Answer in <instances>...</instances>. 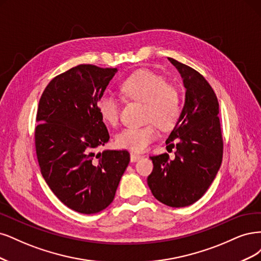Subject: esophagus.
Returning a JSON list of instances; mask_svg holds the SVG:
<instances>
[{"label": "esophagus", "instance_id": "esophagus-1", "mask_svg": "<svg viewBox=\"0 0 261 261\" xmlns=\"http://www.w3.org/2000/svg\"><path fill=\"white\" fill-rule=\"evenodd\" d=\"M140 158H142V156L139 155V154H134V153H131V154H130V161H131L132 163L139 161Z\"/></svg>", "mask_w": 261, "mask_h": 261}]
</instances>
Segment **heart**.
Wrapping results in <instances>:
<instances>
[{
  "label": "heart",
  "instance_id": "obj_1",
  "mask_svg": "<svg viewBox=\"0 0 261 261\" xmlns=\"http://www.w3.org/2000/svg\"><path fill=\"white\" fill-rule=\"evenodd\" d=\"M121 93L137 102L145 103V117L162 130H170L179 120L181 97L178 90L167 85L162 75L147 69H141L130 74L120 85ZM97 111L102 119L109 124L119 120V102L113 95L105 93L97 100ZM154 123L144 127H129L117 133V146L143 152L156 140L158 132Z\"/></svg>",
  "mask_w": 261,
  "mask_h": 261
}]
</instances>
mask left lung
I'll return each mask as SVG.
<instances>
[{
    "mask_svg": "<svg viewBox=\"0 0 261 261\" xmlns=\"http://www.w3.org/2000/svg\"><path fill=\"white\" fill-rule=\"evenodd\" d=\"M168 60L181 74L186 99L166 141L171 147L175 145V157L171 161L168 154L150 156L154 168L147 184L157 200L179 208L194 204L215 180L222 162L223 141L213 88L195 69Z\"/></svg>",
    "mask_w": 261,
    "mask_h": 261,
    "instance_id": "left-lung-1",
    "label": "left lung"
}]
</instances>
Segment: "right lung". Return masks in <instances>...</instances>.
Wrapping results in <instances>:
<instances>
[{"instance_id": "right-lung-1", "label": "right lung", "mask_w": 261, "mask_h": 261, "mask_svg": "<svg viewBox=\"0 0 261 261\" xmlns=\"http://www.w3.org/2000/svg\"><path fill=\"white\" fill-rule=\"evenodd\" d=\"M117 68L79 65L48 83L39 102L35 132L41 174L64 205L91 215L114 200L130 162L127 150H95L109 133L97 111Z\"/></svg>"}]
</instances>
